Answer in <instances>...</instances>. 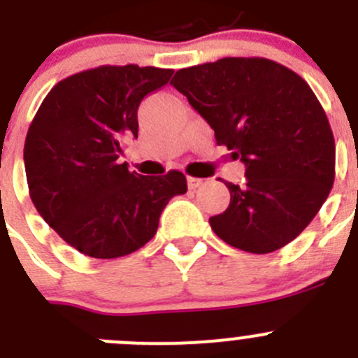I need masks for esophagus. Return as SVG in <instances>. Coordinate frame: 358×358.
Instances as JSON below:
<instances>
[{
    "mask_svg": "<svg viewBox=\"0 0 358 358\" xmlns=\"http://www.w3.org/2000/svg\"><path fill=\"white\" fill-rule=\"evenodd\" d=\"M202 182L204 181H202V179H199V177H188V188L189 189H197Z\"/></svg>",
    "mask_w": 358,
    "mask_h": 358,
    "instance_id": "esophagus-1",
    "label": "esophagus"
}]
</instances>
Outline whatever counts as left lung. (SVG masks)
I'll list each match as a JSON object with an SVG mask.
<instances>
[{
    "label": "left lung",
    "instance_id": "obj_1",
    "mask_svg": "<svg viewBox=\"0 0 358 358\" xmlns=\"http://www.w3.org/2000/svg\"><path fill=\"white\" fill-rule=\"evenodd\" d=\"M210 123L218 145L245 164L242 186L210 218L218 238L267 255L292 242L321 210L335 179V141L314 91L260 57H226L179 69L172 82Z\"/></svg>",
    "mask_w": 358,
    "mask_h": 358
}]
</instances>
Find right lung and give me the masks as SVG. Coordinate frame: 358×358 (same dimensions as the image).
Here are the masks:
<instances>
[{
    "label": "right lung",
    "instance_id": "right-lung-1",
    "mask_svg": "<svg viewBox=\"0 0 358 358\" xmlns=\"http://www.w3.org/2000/svg\"><path fill=\"white\" fill-rule=\"evenodd\" d=\"M173 69L100 66L64 78L46 94L24 141L34 206L71 248L120 258L156 235L161 211L186 194L185 173L129 172L123 143L138 138V107Z\"/></svg>",
    "mask_w": 358,
    "mask_h": 358
}]
</instances>
